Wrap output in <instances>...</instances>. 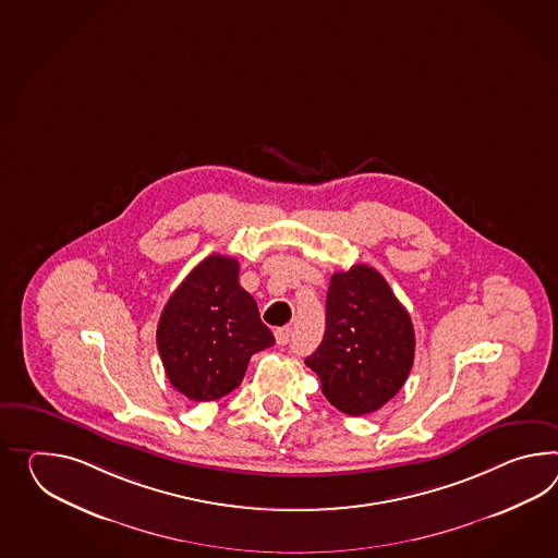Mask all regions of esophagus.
<instances>
[{"mask_svg": "<svg viewBox=\"0 0 558 558\" xmlns=\"http://www.w3.org/2000/svg\"><path fill=\"white\" fill-rule=\"evenodd\" d=\"M274 337H276V342H278V344H282V347H284V344L290 342V337H292V328H276V330H274Z\"/></svg>", "mask_w": 558, "mask_h": 558, "instance_id": "34e87169", "label": "esophagus"}]
</instances>
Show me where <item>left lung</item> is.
<instances>
[{"label":"left lung","mask_w":558,"mask_h":558,"mask_svg":"<svg viewBox=\"0 0 558 558\" xmlns=\"http://www.w3.org/2000/svg\"><path fill=\"white\" fill-rule=\"evenodd\" d=\"M415 332L405 306L375 268L356 264L330 276L325 339L304 363L347 415L391 401L413 367Z\"/></svg>","instance_id":"left-lung-1"}]
</instances>
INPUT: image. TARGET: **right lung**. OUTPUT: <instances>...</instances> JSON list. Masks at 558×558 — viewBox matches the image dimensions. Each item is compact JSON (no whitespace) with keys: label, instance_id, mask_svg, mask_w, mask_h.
Instances as JSON below:
<instances>
[{"label":"right lung","instance_id":"add662e5","mask_svg":"<svg viewBox=\"0 0 558 558\" xmlns=\"http://www.w3.org/2000/svg\"><path fill=\"white\" fill-rule=\"evenodd\" d=\"M238 278V259L207 256L167 300L159 318L157 349L167 379L191 401L231 393L252 354L274 344L256 300Z\"/></svg>","mask_w":558,"mask_h":558}]
</instances>
